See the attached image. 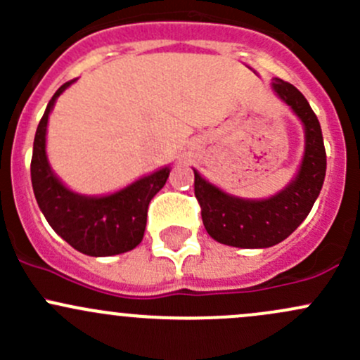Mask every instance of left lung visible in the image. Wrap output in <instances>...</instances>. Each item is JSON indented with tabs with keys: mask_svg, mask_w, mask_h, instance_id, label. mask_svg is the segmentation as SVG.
Returning <instances> with one entry per match:
<instances>
[{
	"mask_svg": "<svg viewBox=\"0 0 360 360\" xmlns=\"http://www.w3.org/2000/svg\"><path fill=\"white\" fill-rule=\"evenodd\" d=\"M271 89L303 123L304 153L291 183L271 197L252 200L226 193L193 169L203 226L214 240L231 248L264 249L285 240L310 214L324 184L326 150L317 116L291 83L274 78Z\"/></svg>",
	"mask_w": 360,
	"mask_h": 360,
	"instance_id": "8db88e82",
	"label": "left lung"
}]
</instances>
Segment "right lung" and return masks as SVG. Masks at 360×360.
Wrapping results in <instances>:
<instances>
[{"instance_id":"obj_1","label":"right lung","mask_w":360,"mask_h":360,"mask_svg":"<svg viewBox=\"0 0 360 360\" xmlns=\"http://www.w3.org/2000/svg\"><path fill=\"white\" fill-rule=\"evenodd\" d=\"M76 79L64 83L39 120L32 144L31 183L43 216L59 237L86 256H115L141 244L148 205L167 183L170 167H162L110 195L76 193L57 177L46 157V125L56 101Z\"/></svg>"}]
</instances>
